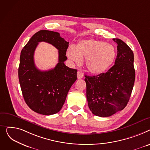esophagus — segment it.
Wrapping results in <instances>:
<instances>
[{
  "label": "esophagus",
  "instance_id": "34e87169",
  "mask_svg": "<svg viewBox=\"0 0 150 150\" xmlns=\"http://www.w3.org/2000/svg\"><path fill=\"white\" fill-rule=\"evenodd\" d=\"M83 77V73L82 71H78L77 72V78L79 79H80Z\"/></svg>",
  "mask_w": 150,
  "mask_h": 150
}]
</instances>
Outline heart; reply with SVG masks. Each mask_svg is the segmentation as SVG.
<instances>
[{"mask_svg":"<svg viewBox=\"0 0 150 150\" xmlns=\"http://www.w3.org/2000/svg\"><path fill=\"white\" fill-rule=\"evenodd\" d=\"M68 57L77 64L86 58L85 65L88 71L94 74L105 72L116 59L117 52L112 45L94 39L82 40L75 48L71 47L67 51Z\"/></svg>","mask_w":150,"mask_h":150,"instance_id":"heart-1","label":"heart"}]
</instances>
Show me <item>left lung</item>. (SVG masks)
I'll use <instances>...</instances> for the list:
<instances>
[{
  "label": "left lung",
  "instance_id": "obj_1",
  "mask_svg": "<svg viewBox=\"0 0 150 150\" xmlns=\"http://www.w3.org/2000/svg\"><path fill=\"white\" fill-rule=\"evenodd\" d=\"M113 40L117 44L114 65L105 73L85 75L89 108L99 117H109L125 108L135 81L133 51L122 40Z\"/></svg>",
  "mask_w": 150,
  "mask_h": 150
}]
</instances>
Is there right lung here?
Masks as SVG:
<instances>
[{
	"mask_svg": "<svg viewBox=\"0 0 150 150\" xmlns=\"http://www.w3.org/2000/svg\"><path fill=\"white\" fill-rule=\"evenodd\" d=\"M40 41L50 43L58 50L59 62L48 71H40L34 64V51ZM68 44L57 32L40 30L33 35L22 50L18 71L19 83L26 103L34 112L43 115L58 112L76 81L77 69L64 64Z\"/></svg>",
	"mask_w": 150,
	"mask_h": 150,
	"instance_id": "right-lung-1",
	"label": "right lung"
}]
</instances>
